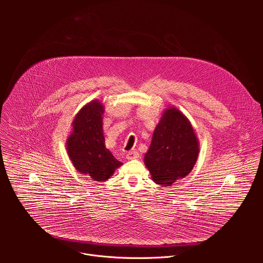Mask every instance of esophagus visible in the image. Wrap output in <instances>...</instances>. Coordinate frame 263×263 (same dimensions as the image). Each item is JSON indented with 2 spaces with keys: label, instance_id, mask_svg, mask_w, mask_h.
I'll return each instance as SVG.
<instances>
[{
  "label": "esophagus",
  "instance_id": "1",
  "mask_svg": "<svg viewBox=\"0 0 263 263\" xmlns=\"http://www.w3.org/2000/svg\"><path fill=\"white\" fill-rule=\"evenodd\" d=\"M140 156V154L137 152V151H134V152H128L126 154V159L127 160H134V159H138Z\"/></svg>",
  "mask_w": 263,
  "mask_h": 263
}]
</instances>
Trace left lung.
Returning <instances> with one entry per match:
<instances>
[{
    "instance_id": "8db88e82",
    "label": "left lung",
    "mask_w": 263,
    "mask_h": 263,
    "mask_svg": "<svg viewBox=\"0 0 263 263\" xmlns=\"http://www.w3.org/2000/svg\"><path fill=\"white\" fill-rule=\"evenodd\" d=\"M199 153V142L187 117L176 107H167L156 125L145 165L155 183L170 186L187 176Z\"/></svg>"
}]
</instances>
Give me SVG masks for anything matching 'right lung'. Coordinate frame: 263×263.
<instances>
[{"label": "right lung", "instance_id": "obj_1", "mask_svg": "<svg viewBox=\"0 0 263 263\" xmlns=\"http://www.w3.org/2000/svg\"><path fill=\"white\" fill-rule=\"evenodd\" d=\"M103 103L95 99L84 105L72 121L66 147L74 167L94 181L109 179L122 165L105 147Z\"/></svg>", "mask_w": 263, "mask_h": 263}]
</instances>
